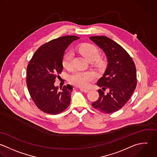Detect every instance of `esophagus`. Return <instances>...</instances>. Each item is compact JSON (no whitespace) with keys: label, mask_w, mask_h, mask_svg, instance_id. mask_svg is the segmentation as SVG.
Returning <instances> with one entry per match:
<instances>
[{"label":"esophagus","mask_w":157,"mask_h":157,"mask_svg":"<svg viewBox=\"0 0 157 157\" xmlns=\"http://www.w3.org/2000/svg\"><path fill=\"white\" fill-rule=\"evenodd\" d=\"M81 90H82L83 92H84L85 93H87V92H89L90 90L89 89H85V88H81Z\"/></svg>","instance_id":"obj_1"}]
</instances>
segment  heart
<instances>
[{"label":"heart","instance_id":"obj_1","mask_svg":"<svg viewBox=\"0 0 157 157\" xmlns=\"http://www.w3.org/2000/svg\"><path fill=\"white\" fill-rule=\"evenodd\" d=\"M79 52L82 54L89 61L94 62L99 67H101L104 62L99 57L100 51L95 46L85 43L79 46ZM73 54L71 52H67L63 57V65L66 69H70L73 67ZM93 78V75L88 72H76L70 76V81L74 85L85 87L89 86L90 81Z\"/></svg>","mask_w":157,"mask_h":157}]
</instances>
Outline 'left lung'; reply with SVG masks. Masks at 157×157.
Returning <instances> with one entry per match:
<instances>
[{"mask_svg":"<svg viewBox=\"0 0 157 157\" xmlns=\"http://www.w3.org/2000/svg\"><path fill=\"white\" fill-rule=\"evenodd\" d=\"M89 39L102 49L108 62L103 76L97 83L102 89L98 91L100 97L92 105L101 113H113L121 109L132 95L137 83L136 67L128 52L109 38L95 36Z\"/></svg>","mask_w":157,"mask_h":157,"instance_id":"1","label":"left lung"}]
</instances>
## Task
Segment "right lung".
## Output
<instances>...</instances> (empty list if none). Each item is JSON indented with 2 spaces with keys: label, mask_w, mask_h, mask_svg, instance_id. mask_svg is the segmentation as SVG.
<instances>
[{
  "label": "right lung",
  "mask_w": 157,
  "mask_h": 157,
  "mask_svg": "<svg viewBox=\"0 0 157 157\" xmlns=\"http://www.w3.org/2000/svg\"><path fill=\"white\" fill-rule=\"evenodd\" d=\"M79 38L74 35L59 37L40 46L32 56L27 68V86L32 99L42 111L60 113L68 107L72 86H64L59 90L54 85L63 70L65 51Z\"/></svg>",
  "instance_id": "add662e5"
}]
</instances>
